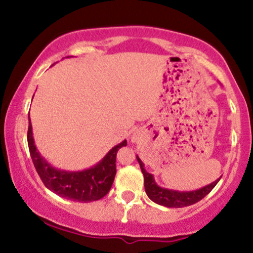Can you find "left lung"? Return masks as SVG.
Listing matches in <instances>:
<instances>
[{
    "label": "left lung",
    "instance_id": "8db88e82",
    "mask_svg": "<svg viewBox=\"0 0 253 253\" xmlns=\"http://www.w3.org/2000/svg\"><path fill=\"white\" fill-rule=\"evenodd\" d=\"M136 159H138L141 172H143L144 175L145 191H146L147 196H149L153 202L169 208H182L185 207V206H191L194 205V203L199 202L200 200H202L203 197L208 195V194L213 190V188L217 184L219 179L221 178V177H220V178L216 179L215 182L206 185V187L201 188V189H197L194 191H177L165 189V188H161L159 185H157L153 176L145 170L144 163L140 161V158H139L138 156H136Z\"/></svg>",
    "mask_w": 253,
    "mask_h": 253
}]
</instances>
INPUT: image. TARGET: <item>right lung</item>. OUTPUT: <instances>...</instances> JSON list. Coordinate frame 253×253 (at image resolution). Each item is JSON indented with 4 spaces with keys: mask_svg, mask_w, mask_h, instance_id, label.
<instances>
[{
    "mask_svg": "<svg viewBox=\"0 0 253 253\" xmlns=\"http://www.w3.org/2000/svg\"><path fill=\"white\" fill-rule=\"evenodd\" d=\"M28 149L33 161L38 175L47 189L56 193L64 199L77 202H91L102 199L108 194L114 182L117 173V153L119 149L126 146L127 141L124 140L104 156V158L95 167L83 171H64L58 170L46 162L40 156L39 151L34 145L30 113H28Z\"/></svg>",
    "mask_w": 253,
    "mask_h": 253,
    "instance_id": "1",
    "label": "right lung"
}]
</instances>
